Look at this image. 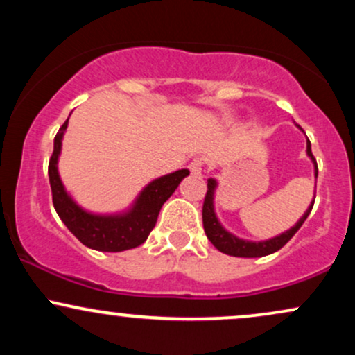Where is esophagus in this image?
Returning <instances> with one entry per match:
<instances>
[{
    "label": "esophagus",
    "instance_id": "esophagus-1",
    "mask_svg": "<svg viewBox=\"0 0 355 355\" xmlns=\"http://www.w3.org/2000/svg\"><path fill=\"white\" fill-rule=\"evenodd\" d=\"M189 168H190V172H191V175H202V172H203V160L202 158H193V160L190 162V165H189Z\"/></svg>",
    "mask_w": 355,
    "mask_h": 355
}]
</instances>
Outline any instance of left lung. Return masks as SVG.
Instances as JSON below:
<instances>
[{
    "label": "left lung",
    "instance_id": "1",
    "mask_svg": "<svg viewBox=\"0 0 355 355\" xmlns=\"http://www.w3.org/2000/svg\"><path fill=\"white\" fill-rule=\"evenodd\" d=\"M307 155L312 158L313 165H315V178H317V172H319V170H317V162L312 155L311 141L309 140H307ZM215 187H217V182H215L214 178H210L209 183H207V193H205V200H203V209H202L203 230H205L207 237H209V240L214 243V247L217 248V250L222 252V254L234 255V257H248V259H250V257L270 255V254H274V252L280 250V248H282L285 243L288 242V240L294 237L295 232L302 227L305 218H307L309 214H311L313 202H315V198H313L311 207H309V210L304 214V217L300 218L291 230L284 232V234H280L279 237L266 240V242H248V240L237 239L235 235L229 234V232H227L218 223V220H217V217H215V211H214Z\"/></svg>",
    "mask_w": 355,
    "mask_h": 355
}]
</instances>
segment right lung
<instances>
[{"mask_svg": "<svg viewBox=\"0 0 355 355\" xmlns=\"http://www.w3.org/2000/svg\"><path fill=\"white\" fill-rule=\"evenodd\" d=\"M67 126L68 120L60 126L58 133H56L55 146H53L50 164H48L53 205H55L58 217L83 245L93 248V250L121 252L141 245L150 232L153 230L162 205L168 200L182 178H185L190 172L183 168L153 180L141 191L133 209L123 215L105 217V215L88 214L80 209L71 200L70 195L64 191L58 168H56L61 150V138H63Z\"/></svg>", "mask_w": 355, "mask_h": 355, "instance_id": "right-lung-1", "label": "right lung"}]
</instances>
